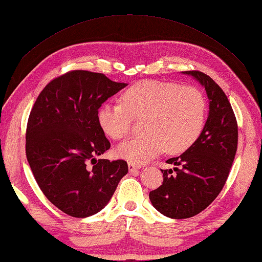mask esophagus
I'll return each instance as SVG.
<instances>
[{"mask_svg": "<svg viewBox=\"0 0 262 262\" xmlns=\"http://www.w3.org/2000/svg\"><path fill=\"white\" fill-rule=\"evenodd\" d=\"M128 169H129V172L135 173L140 170V165H136L134 163H128Z\"/></svg>", "mask_w": 262, "mask_h": 262, "instance_id": "1", "label": "esophagus"}]
</instances>
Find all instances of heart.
I'll return each instance as SVG.
<instances>
[{
  "instance_id": "1",
  "label": "heart",
  "mask_w": 262,
  "mask_h": 262,
  "mask_svg": "<svg viewBox=\"0 0 262 262\" xmlns=\"http://www.w3.org/2000/svg\"><path fill=\"white\" fill-rule=\"evenodd\" d=\"M121 99L122 103L103 102L98 122L110 138L122 140L130 133L133 118L147 115L143 127L147 134L116 148V155L129 163L144 164L165 149L170 154L183 152L204 128L206 101L193 86L143 80L128 87Z\"/></svg>"
}]
</instances>
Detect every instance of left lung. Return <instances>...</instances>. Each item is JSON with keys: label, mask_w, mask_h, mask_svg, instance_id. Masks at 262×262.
I'll list each match as a JSON object with an SVG mask.
<instances>
[{"label": "left lung", "mask_w": 262, "mask_h": 262, "mask_svg": "<svg viewBox=\"0 0 262 262\" xmlns=\"http://www.w3.org/2000/svg\"><path fill=\"white\" fill-rule=\"evenodd\" d=\"M204 87L209 98L205 126L189 149L167 160L163 183L150 191L152 206L169 218H190L205 210L226 183L238 148V124L226 94L207 74L184 71Z\"/></svg>", "instance_id": "1"}]
</instances>
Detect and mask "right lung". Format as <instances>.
Instances as JSON below:
<instances>
[{
    "label": "right lung",
    "instance_id": "1",
    "mask_svg": "<svg viewBox=\"0 0 262 262\" xmlns=\"http://www.w3.org/2000/svg\"><path fill=\"white\" fill-rule=\"evenodd\" d=\"M126 86L102 73L70 71L44 87L29 115L26 152L31 171L45 197L71 217L102 210L128 172L126 161L95 159L111 148L98 111Z\"/></svg>",
    "mask_w": 262,
    "mask_h": 262
}]
</instances>
